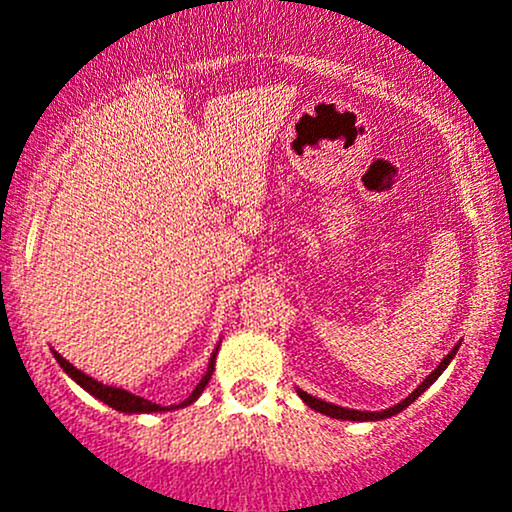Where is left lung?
I'll return each mask as SVG.
<instances>
[{
    "instance_id": "8db88e82",
    "label": "left lung",
    "mask_w": 512,
    "mask_h": 512,
    "mask_svg": "<svg viewBox=\"0 0 512 512\" xmlns=\"http://www.w3.org/2000/svg\"><path fill=\"white\" fill-rule=\"evenodd\" d=\"M456 352H458V344H456V347L451 349V352H448L446 356H443V361H441V364H438L436 369H433L431 374H428L426 379H423L421 384H418L416 389L411 391V394L406 396L404 401H401V404L391 406V409H384V411H354V409H344V406H337V404H327V401H322V399H314V396H309L307 391H302V389H297V394H299V399H302L304 404L309 406V409L319 411V414H324V416L342 418V421H381V418H391V416H396V414H399V411H404L406 406H411V404H414V401L418 399V396H421L423 391H426L428 386H431L433 381H436L438 376H441L443 371H446V366L451 364V359H453V356H456Z\"/></svg>"
}]
</instances>
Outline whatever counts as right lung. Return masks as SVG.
<instances>
[{"label":"right lung","instance_id":"add662e5","mask_svg":"<svg viewBox=\"0 0 512 512\" xmlns=\"http://www.w3.org/2000/svg\"><path fill=\"white\" fill-rule=\"evenodd\" d=\"M215 354H218V349H215L213 356H210L208 371H205V376H203V379H200V384L195 386V389H193V394H190L188 399H185V401H180L178 406H170V409H183V406L193 404V401L198 399L200 394H203V389H205V386H208L210 376H213V369H215ZM54 359L59 361L61 369H64L66 374H69L71 379H74L76 384L81 386V389H86V391H89L91 396H96L98 401H103V404L111 406V409L121 411V414H156V411H170V409H165V406H158V404H153V401L143 399V396L131 394V391H126V389H116V386H106V384H101V381L91 379L89 374H84V371L76 369L74 364H69V361H66L64 356H61L59 352H54Z\"/></svg>","mask_w":512,"mask_h":512}]
</instances>
